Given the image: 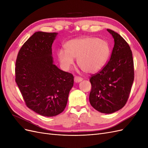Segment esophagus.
Segmentation results:
<instances>
[{
  "label": "esophagus",
  "mask_w": 148,
  "mask_h": 148,
  "mask_svg": "<svg viewBox=\"0 0 148 148\" xmlns=\"http://www.w3.org/2000/svg\"><path fill=\"white\" fill-rule=\"evenodd\" d=\"M82 81H83V78L81 77H75L74 78V82L75 83H79L81 82Z\"/></svg>",
  "instance_id": "34e87169"
}]
</instances>
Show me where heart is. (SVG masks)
<instances>
[{
	"label": "heart",
	"mask_w": 148,
	"mask_h": 148,
	"mask_svg": "<svg viewBox=\"0 0 148 148\" xmlns=\"http://www.w3.org/2000/svg\"><path fill=\"white\" fill-rule=\"evenodd\" d=\"M65 51L57 52L60 63L65 70L73 65L77 59L78 66L86 73H95L106 65L110 55V46L106 40L94 37H84L70 40L65 44Z\"/></svg>",
	"instance_id": "1"
}]
</instances>
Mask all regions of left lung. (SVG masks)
<instances>
[{
	"label": "left lung",
	"mask_w": 148,
	"mask_h": 148,
	"mask_svg": "<svg viewBox=\"0 0 148 148\" xmlns=\"http://www.w3.org/2000/svg\"><path fill=\"white\" fill-rule=\"evenodd\" d=\"M107 30L114 39V46L108 63L89 79L91 90L89 99L96 110L109 114L126 104L134 80V64L126 41L115 31Z\"/></svg>",
	"instance_id": "1"
}]
</instances>
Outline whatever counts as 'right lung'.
<instances>
[{
    "mask_svg": "<svg viewBox=\"0 0 148 148\" xmlns=\"http://www.w3.org/2000/svg\"><path fill=\"white\" fill-rule=\"evenodd\" d=\"M57 33L38 31L18 53L15 81L29 109L45 117L62 113L73 86L72 74L53 64L52 45Z\"/></svg>",
    "mask_w": 148,
    "mask_h": 148,
    "instance_id": "right-lung-1",
    "label": "right lung"
}]
</instances>
